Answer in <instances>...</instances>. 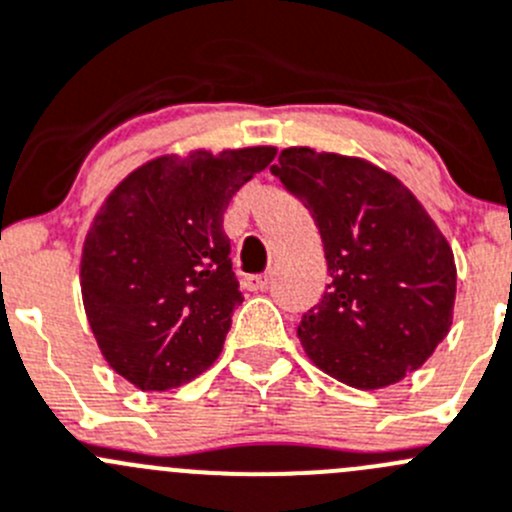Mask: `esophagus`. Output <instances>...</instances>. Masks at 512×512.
<instances>
[{
	"label": "esophagus",
	"instance_id": "esophagus-1",
	"mask_svg": "<svg viewBox=\"0 0 512 512\" xmlns=\"http://www.w3.org/2000/svg\"><path fill=\"white\" fill-rule=\"evenodd\" d=\"M247 290L252 292H260V290H267V285H270V275H250L245 280Z\"/></svg>",
	"mask_w": 512,
	"mask_h": 512
}]
</instances>
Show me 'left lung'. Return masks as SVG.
<instances>
[{
  "instance_id": "1",
  "label": "left lung",
  "mask_w": 512,
  "mask_h": 512,
  "mask_svg": "<svg viewBox=\"0 0 512 512\" xmlns=\"http://www.w3.org/2000/svg\"><path fill=\"white\" fill-rule=\"evenodd\" d=\"M310 210L330 282L297 325L305 355L357 390L425 365L453 325V247L418 197L362 157L287 147L270 167Z\"/></svg>"
}]
</instances>
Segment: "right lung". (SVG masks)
Instances as JSON below:
<instances>
[{
  "label": "right lung",
  "mask_w": 512,
  "mask_h": 512,
  "mask_svg": "<svg viewBox=\"0 0 512 512\" xmlns=\"http://www.w3.org/2000/svg\"><path fill=\"white\" fill-rule=\"evenodd\" d=\"M275 155L272 145L162 155L104 197L79 285L99 352L135 388H180L222 352L242 302L222 220Z\"/></svg>",
  "instance_id": "obj_1"
}]
</instances>
